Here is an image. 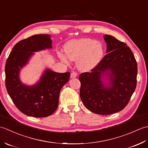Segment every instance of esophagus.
Wrapping results in <instances>:
<instances>
[{
    "label": "esophagus",
    "instance_id": "esophagus-1",
    "mask_svg": "<svg viewBox=\"0 0 148 148\" xmlns=\"http://www.w3.org/2000/svg\"><path fill=\"white\" fill-rule=\"evenodd\" d=\"M77 73L76 72H72V73L71 74V78H74V77H76V76H77Z\"/></svg>",
    "mask_w": 148,
    "mask_h": 148
}]
</instances>
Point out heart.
<instances>
[{
	"mask_svg": "<svg viewBox=\"0 0 148 148\" xmlns=\"http://www.w3.org/2000/svg\"><path fill=\"white\" fill-rule=\"evenodd\" d=\"M67 57L72 61H77V67L80 71L92 70L101 60L103 49L101 44L92 39L72 40L65 46ZM63 61L67 60L64 56L60 55Z\"/></svg>",
	"mask_w": 148,
	"mask_h": 148,
	"instance_id": "b5f03b06",
	"label": "heart"
}]
</instances>
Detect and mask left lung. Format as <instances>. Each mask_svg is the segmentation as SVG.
Returning <instances> with one entry per match:
<instances>
[{"mask_svg": "<svg viewBox=\"0 0 148 148\" xmlns=\"http://www.w3.org/2000/svg\"><path fill=\"white\" fill-rule=\"evenodd\" d=\"M103 39L108 53L95 67L79 75L80 97L86 108L95 114L108 115L123 109L129 102L137 86V64L127 44L106 34ZM106 71L112 85L102 83Z\"/></svg>", "mask_w": 148, "mask_h": 148, "instance_id": "8db88e82", "label": "left lung"}]
</instances>
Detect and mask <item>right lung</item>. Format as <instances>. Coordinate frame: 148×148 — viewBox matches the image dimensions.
<instances>
[{"label": "right lung", "mask_w": 148, "mask_h": 148, "mask_svg": "<svg viewBox=\"0 0 148 148\" xmlns=\"http://www.w3.org/2000/svg\"><path fill=\"white\" fill-rule=\"evenodd\" d=\"M48 34L34 35L16 44L6 60L5 83L9 95L16 107L25 115L45 118L57 109L60 92L70 77V72L58 73L46 70L38 84L34 86L22 84L19 71L33 52L51 48Z\"/></svg>", "instance_id": "add662e5"}]
</instances>
